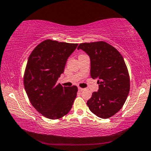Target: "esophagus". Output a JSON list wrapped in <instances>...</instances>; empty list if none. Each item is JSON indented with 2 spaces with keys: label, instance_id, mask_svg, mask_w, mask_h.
Instances as JSON below:
<instances>
[{
  "label": "esophagus",
  "instance_id": "obj_1",
  "mask_svg": "<svg viewBox=\"0 0 151 151\" xmlns=\"http://www.w3.org/2000/svg\"><path fill=\"white\" fill-rule=\"evenodd\" d=\"M78 90H80V91H83V90H84L85 89L84 88H80V87H78Z\"/></svg>",
  "mask_w": 151,
  "mask_h": 151
}]
</instances>
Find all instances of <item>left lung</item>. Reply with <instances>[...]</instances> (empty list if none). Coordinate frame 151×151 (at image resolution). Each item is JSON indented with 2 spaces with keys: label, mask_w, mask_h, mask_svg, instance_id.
Wrapping results in <instances>:
<instances>
[{
  "label": "left lung",
  "mask_w": 151,
  "mask_h": 151,
  "mask_svg": "<svg viewBox=\"0 0 151 151\" xmlns=\"http://www.w3.org/2000/svg\"><path fill=\"white\" fill-rule=\"evenodd\" d=\"M80 49L90 58L91 77L98 80V92H93L87 102L89 109L101 118H110L122 108L130 91V76L123 57L102 41L80 43Z\"/></svg>",
  "instance_id": "8db88e82"
}]
</instances>
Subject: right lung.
Here are the masks:
<instances>
[{
    "instance_id": "right-lung-1",
    "label": "right lung",
    "mask_w": 151,
    "mask_h": 151,
    "mask_svg": "<svg viewBox=\"0 0 151 151\" xmlns=\"http://www.w3.org/2000/svg\"><path fill=\"white\" fill-rule=\"evenodd\" d=\"M78 45L46 39L29 57L23 76L24 89L32 106L49 119L66 115L77 96V86L63 87L57 81Z\"/></svg>"
}]
</instances>
